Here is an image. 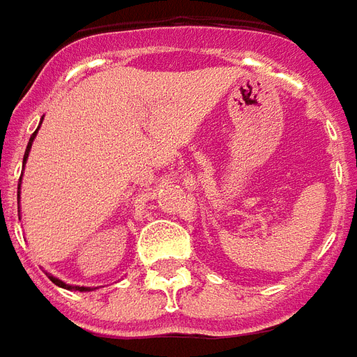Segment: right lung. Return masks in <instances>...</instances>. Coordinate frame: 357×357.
I'll list each match as a JSON object with an SVG mask.
<instances>
[{
  "label": "right lung",
  "instance_id": "right-lung-1",
  "mask_svg": "<svg viewBox=\"0 0 357 357\" xmlns=\"http://www.w3.org/2000/svg\"><path fill=\"white\" fill-rule=\"evenodd\" d=\"M42 125V123H40ZM40 128V126H38ZM38 128L34 130V134L30 136V142L29 146H26V151H24V159H22V163H26V158H29V151L30 148H32V142H34V138H36V132H38ZM22 178V176H21ZM19 194H21V184H19V192H17V198H19ZM50 277V280H52L53 284H57V287H61V288H67V290H78V292H84V290H90V288H86V287H73V284H65L63 280H59L57 277H52V275H47Z\"/></svg>",
  "mask_w": 357,
  "mask_h": 357
}]
</instances>
